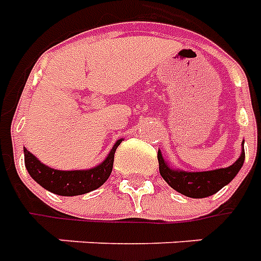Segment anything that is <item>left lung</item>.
Here are the masks:
<instances>
[{"label": "left lung", "instance_id": "left-lung-1", "mask_svg": "<svg viewBox=\"0 0 261 261\" xmlns=\"http://www.w3.org/2000/svg\"><path fill=\"white\" fill-rule=\"evenodd\" d=\"M159 173L164 180L176 192L192 198H204L219 192L224 186L235 179L245 162V149L242 145L241 156L236 159L233 165L221 169L205 170V172H187L176 169L170 166L162 156L161 149L158 151Z\"/></svg>", "mask_w": 261, "mask_h": 261}]
</instances>
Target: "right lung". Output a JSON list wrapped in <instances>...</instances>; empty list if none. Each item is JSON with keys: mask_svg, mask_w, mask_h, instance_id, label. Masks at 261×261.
<instances>
[{"mask_svg": "<svg viewBox=\"0 0 261 261\" xmlns=\"http://www.w3.org/2000/svg\"><path fill=\"white\" fill-rule=\"evenodd\" d=\"M123 138L116 141L108 156L91 169L82 170H59L42 164L39 159L23 148L25 166L33 180L43 189L59 196H81L92 190H96L108 180L113 169L114 152Z\"/></svg>", "mask_w": 261, "mask_h": 261, "instance_id": "add662e5", "label": "right lung"}]
</instances>
